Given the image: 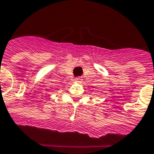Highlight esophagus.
Returning a JSON list of instances; mask_svg holds the SVG:
<instances>
[{
	"instance_id": "1",
	"label": "esophagus",
	"mask_w": 154,
	"mask_h": 154,
	"mask_svg": "<svg viewBox=\"0 0 154 154\" xmlns=\"http://www.w3.org/2000/svg\"><path fill=\"white\" fill-rule=\"evenodd\" d=\"M75 81L77 82H82V81H83V79H82V77H77L75 78Z\"/></svg>"
}]
</instances>
